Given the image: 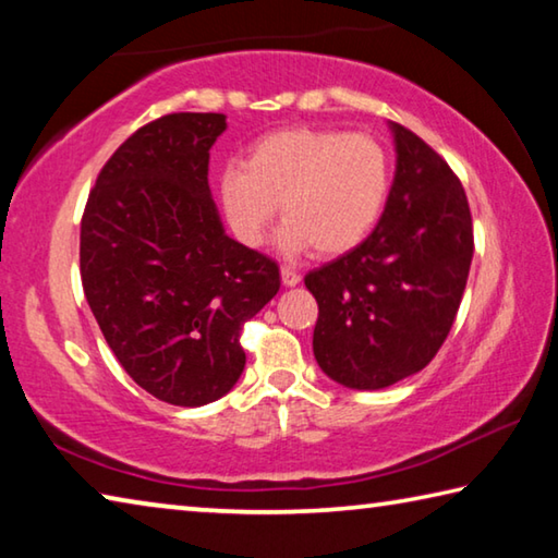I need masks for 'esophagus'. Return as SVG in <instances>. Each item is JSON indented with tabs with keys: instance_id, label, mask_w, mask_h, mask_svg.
<instances>
[{
	"instance_id": "1",
	"label": "esophagus",
	"mask_w": 558,
	"mask_h": 558,
	"mask_svg": "<svg viewBox=\"0 0 558 558\" xmlns=\"http://www.w3.org/2000/svg\"><path fill=\"white\" fill-rule=\"evenodd\" d=\"M280 278H282V286H286V288H295L300 282V272L295 268H290V266H282Z\"/></svg>"
}]
</instances>
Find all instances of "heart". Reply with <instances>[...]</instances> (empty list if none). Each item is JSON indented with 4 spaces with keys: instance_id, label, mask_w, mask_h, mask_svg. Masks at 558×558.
Masks as SVG:
<instances>
[{
    "instance_id": "obj_1",
    "label": "heart",
    "mask_w": 558,
    "mask_h": 558,
    "mask_svg": "<svg viewBox=\"0 0 558 558\" xmlns=\"http://www.w3.org/2000/svg\"><path fill=\"white\" fill-rule=\"evenodd\" d=\"M391 189V157L366 132L282 128L258 137L243 165L223 167L219 202L229 229L245 245H260L280 214V245L290 253L313 245L317 256L356 248L379 221Z\"/></svg>"
}]
</instances>
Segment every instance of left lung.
I'll return each instance as SVG.
<instances>
[{"label": "left lung", "instance_id": "1", "mask_svg": "<svg viewBox=\"0 0 558 558\" xmlns=\"http://www.w3.org/2000/svg\"><path fill=\"white\" fill-rule=\"evenodd\" d=\"M396 174L376 229L310 270L313 352L329 379L376 391L428 366L456 323L472 251L465 189L446 159L391 122Z\"/></svg>", "mask_w": 558, "mask_h": 558}]
</instances>
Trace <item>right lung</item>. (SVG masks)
<instances>
[{"label": "right lung", "instance_id": "right-lung-1", "mask_svg": "<svg viewBox=\"0 0 558 558\" xmlns=\"http://www.w3.org/2000/svg\"><path fill=\"white\" fill-rule=\"evenodd\" d=\"M221 112H172L122 143L81 219V280L130 379L204 405L245 366L241 329L280 290L278 263L226 235L209 189Z\"/></svg>", "mask_w": 558, "mask_h": 558}]
</instances>
